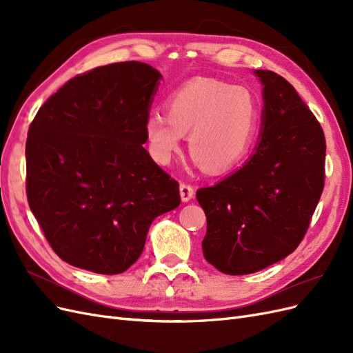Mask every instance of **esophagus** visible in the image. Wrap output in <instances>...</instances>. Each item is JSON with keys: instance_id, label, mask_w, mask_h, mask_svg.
<instances>
[{"instance_id": "esophagus-1", "label": "esophagus", "mask_w": 353, "mask_h": 353, "mask_svg": "<svg viewBox=\"0 0 353 353\" xmlns=\"http://www.w3.org/2000/svg\"><path fill=\"white\" fill-rule=\"evenodd\" d=\"M179 193H181V199H183V201H190L194 197V187L191 184H187V183H181Z\"/></svg>"}]
</instances>
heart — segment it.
Instances as JSON below:
<instances>
[{"mask_svg":"<svg viewBox=\"0 0 353 353\" xmlns=\"http://www.w3.org/2000/svg\"><path fill=\"white\" fill-rule=\"evenodd\" d=\"M163 113L145 119L144 134L153 159L169 165L179 152L184 134L197 165L212 174L237 166L254 140L259 108L243 87L218 79H194L169 95Z\"/></svg>","mask_w":353,"mask_h":353,"instance_id":"heart-1","label":"heart"}]
</instances>
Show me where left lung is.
Masks as SVG:
<instances>
[{"label": "left lung", "instance_id": "8db88e82", "mask_svg": "<svg viewBox=\"0 0 353 353\" xmlns=\"http://www.w3.org/2000/svg\"><path fill=\"white\" fill-rule=\"evenodd\" d=\"M263 83L262 135L237 172L197 190L208 230L206 261L228 275L258 272L293 253L325 181V137L293 85L271 70Z\"/></svg>", "mask_w": 353, "mask_h": 353}]
</instances>
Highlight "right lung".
<instances>
[{"mask_svg": "<svg viewBox=\"0 0 353 353\" xmlns=\"http://www.w3.org/2000/svg\"><path fill=\"white\" fill-rule=\"evenodd\" d=\"M160 78L141 61L91 69L52 94L29 126V208L51 249L77 268L126 271L153 219L179 206L178 181L143 147Z\"/></svg>", "mask_w": 353, "mask_h": 353, "instance_id": "obj_1", "label": "right lung"}]
</instances>
